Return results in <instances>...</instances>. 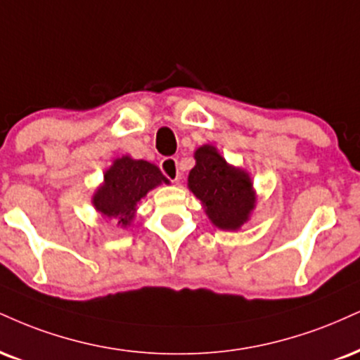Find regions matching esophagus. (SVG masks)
Listing matches in <instances>:
<instances>
[{"mask_svg":"<svg viewBox=\"0 0 360 360\" xmlns=\"http://www.w3.org/2000/svg\"><path fill=\"white\" fill-rule=\"evenodd\" d=\"M161 171L164 176H167L172 183L179 184L181 181V172H179V162L176 158H164L161 161Z\"/></svg>","mask_w":360,"mask_h":360,"instance_id":"34e87169","label":"esophagus"}]
</instances>
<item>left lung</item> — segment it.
Returning a JSON list of instances; mask_svg holds the SVG:
<instances>
[{"instance_id":"left-lung-1","label":"left lung","mask_w":360,"mask_h":360,"mask_svg":"<svg viewBox=\"0 0 360 360\" xmlns=\"http://www.w3.org/2000/svg\"><path fill=\"white\" fill-rule=\"evenodd\" d=\"M196 166L191 169L188 186L201 201L214 226L236 231L250 219L257 196L250 174L229 166L214 146H201L194 153Z\"/></svg>"}]
</instances>
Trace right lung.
Returning a JSON list of instances; mask_svg holds the SVG:
<instances>
[{"label":"right lung","instance_id":"add662e5","mask_svg":"<svg viewBox=\"0 0 360 360\" xmlns=\"http://www.w3.org/2000/svg\"><path fill=\"white\" fill-rule=\"evenodd\" d=\"M169 183L154 164L129 155L115 159L103 174V183L92 198V205L105 218L117 219L127 228L136 216L137 205L155 186Z\"/></svg>","mask_w":360,"mask_h":360}]
</instances>
